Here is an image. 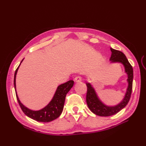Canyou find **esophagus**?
I'll return each mask as SVG.
<instances>
[{
  "mask_svg": "<svg viewBox=\"0 0 146 146\" xmlns=\"http://www.w3.org/2000/svg\"><path fill=\"white\" fill-rule=\"evenodd\" d=\"M74 81L76 83L80 82L82 81V78L80 76H76V77H75V79H74Z\"/></svg>",
  "mask_w": 146,
  "mask_h": 146,
  "instance_id": "34e87169",
  "label": "esophagus"
}]
</instances>
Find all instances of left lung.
<instances>
[{
	"mask_svg": "<svg viewBox=\"0 0 146 146\" xmlns=\"http://www.w3.org/2000/svg\"><path fill=\"white\" fill-rule=\"evenodd\" d=\"M110 51L111 54L110 58V63H119L123 65L125 73L127 76V82L128 85L124 97L120 102L115 105H108L104 104L100 100L95 89L91 83L89 82L86 83V85L87 86L86 100L88 107L93 113L102 117L113 115L124 108L128 104L131 98L132 89L133 76H133V68L131 64L129 63L125 55L122 52L111 48H110Z\"/></svg>",
	"mask_w": 146,
	"mask_h": 146,
	"instance_id": "obj_1",
	"label": "left lung"
}]
</instances>
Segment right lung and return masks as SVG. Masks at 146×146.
Listing matches in <instances>:
<instances>
[{
	"label": "right lung",
	"instance_id": "obj_1",
	"mask_svg": "<svg viewBox=\"0 0 146 146\" xmlns=\"http://www.w3.org/2000/svg\"><path fill=\"white\" fill-rule=\"evenodd\" d=\"M23 60L24 59L21 61L20 64L19 65L17 70H15L14 79V85L17 100L22 110L23 111V112L27 117H29L31 119L35 120L38 121V122H49L55 120L58 117H60L62 111H63L65 97H66V95L68 92L73 87L74 85V81L70 80V81L59 85L56 88V90L51 100L44 108L38 110H33L30 109V108H27L24 104L21 103L19 98L16 90V81H15V80H16V75L19 68Z\"/></svg>",
	"mask_w": 146,
	"mask_h": 146
}]
</instances>
